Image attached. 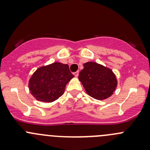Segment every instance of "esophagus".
I'll return each mask as SVG.
<instances>
[{"label": "esophagus", "mask_w": 150, "mask_h": 150, "mask_svg": "<svg viewBox=\"0 0 150 150\" xmlns=\"http://www.w3.org/2000/svg\"><path fill=\"white\" fill-rule=\"evenodd\" d=\"M73 75H75V77H78V75H79V72H78V71H77V72H74Z\"/></svg>", "instance_id": "34e87169"}]
</instances>
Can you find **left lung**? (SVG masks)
Masks as SVG:
<instances>
[{
	"instance_id": "1",
	"label": "left lung",
	"mask_w": 150,
	"mask_h": 150,
	"mask_svg": "<svg viewBox=\"0 0 150 150\" xmlns=\"http://www.w3.org/2000/svg\"><path fill=\"white\" fill-rule=\"evenodd\" d=\"M78 79L88 95L97 100L110 97L116 90L117 80L110 68L93 62L83 64Z\"/></svg>"
}]
</instances>
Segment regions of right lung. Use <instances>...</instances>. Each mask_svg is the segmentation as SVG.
<instances>
[{
	"label": "right lung",
	"instance_id": "1",
	"mask_svg": "<svg viewBox=\"0 0 150 150\" xmlns=\"http://www.w3.org/2000/svg\"><path fill=\"white\" fill-rule=\"evenodd\" d=\"M73 78L67 64L54 62L38 68L29 80L28 88L35 99L52 102L63 95L66 85Z\"/></svg>",
	"mask_w": 150,
	"mask_h": 150
}]
</instances>
